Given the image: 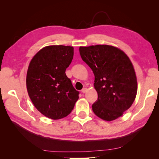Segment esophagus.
<instances>
[{
	"label": "esophagus",
	"mask_w": 159,
	"mask_h": 159,
	"mask_svg": "<svg viewBox=\"0 0 159 159\" xmlns=\"http://www.w3.org/2000/svg\"><path fill=\"white\" fill-rule=\"evenodd\" d=\"M87 90H88L87 88H84L83 89H81V93H86V91H87Z\"/></svg>",
	"instance_id": "34e87169"
}]
</instances>
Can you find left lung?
I'll return each mask as SVG.
<instances>
[{
	"mask_svg": "<svg viewBox=\"0 0 159 159\" xmlns=\"http://www.w3.org/2000/svg\"><path fill=\"white\" fill-rule=\"evenodd\" d=\"M82 60L92 70L98 100L92 110L98 117L111 121L131 106L137 92V77L129 57L109 45L80 46Z\"/></svg>",
	"mask_w": 159,
	"mask_h": 159,
	"instance_id": "obj_1",
	"label": "left lung"
}]
</instances>
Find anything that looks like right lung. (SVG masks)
<instances>
[{"mask_svg": "<svg viewBox=\"0 0 159 159\" xmlns=\"http://www.w3.org/2000/svg\"><path fill=\"white\" fill-rule=\"evenodd\" d=\"M74 56V48L48 46L33 57L26 75L28 95L38 111L52 119L64 118L71 112L79 98L66 70Z\"/></svg>", "mask_w": 159, "mask_h": 159, "instance_id": "obj_1", "label": "right lung"}]
</instances>
